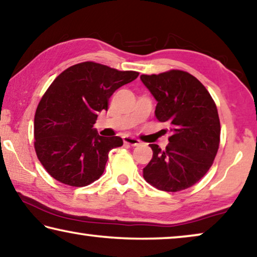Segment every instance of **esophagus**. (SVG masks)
I'll return each instance as SVG.
<instances>
[{"label":"esophagus","mask_w":257,"mask_h":257,"mask_svg":"<svg viewBox=\"0 0 257 257\" xmlns=\"http://www.w3.org/2000/svg\"><path fill=\"white\" fill-rule=\"evenodd\" d=\"M123 142H124V144H129V145H132V147H137V145L141 144L140 140L135 139V137H130V136H124Z\"/></svg>","instance_id":"1"}]
</instances>
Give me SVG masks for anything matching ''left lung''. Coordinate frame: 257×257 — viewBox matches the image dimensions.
Instances as JSON below:
<instances>
[{
    "label": "left lung",
    "instance_id": "8db88e82",
    "mask_svg": "<svg viewBox=\"0 0 257 257\" xmlns=\"http://www.w3.org/2000/svg\"><path fill=\"white\" fill-rule=\"evenodd\" d=\"M141 80L157 100L156 117L167 122L172 132L165 150L150 144L153 156L143 177L159 190L189 188L209 171L219 148L216 104L200 80L186 71L142 75Z\"/></svg>",
    "mask_w": 257,
    "mask_h": 257
}]
</instances>
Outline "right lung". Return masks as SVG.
Instances as JSON below:
<instances>
[{"instance_id":"right-lung-1","label":"right lung","mask_w":257,"mask_h":257,"mask_svg":"<svg viewBox=\"0 0 257 257\" xmlns=\"http://www.w3.org/2000/svg\"><path fill=\"white\" fill-rule=\"evenodd\" d=\"M137 76L136 71L83 62L54 79L34 116V149L53 178L64 185L84 187L101 177L108 152L123 141L100 136L93 124L98 113L108 109L110 95Z\"/></svg>"}]
</instances>
